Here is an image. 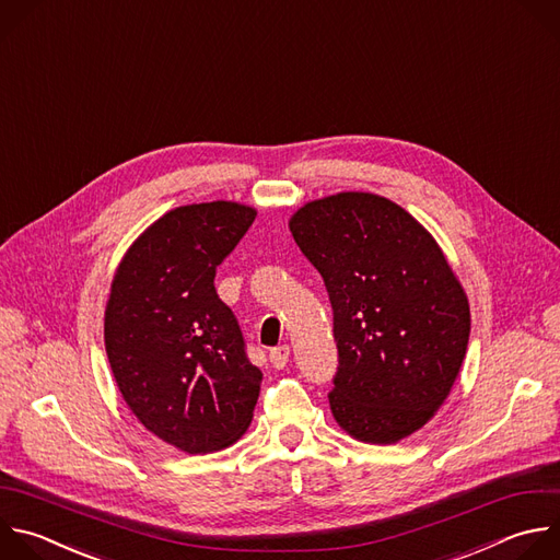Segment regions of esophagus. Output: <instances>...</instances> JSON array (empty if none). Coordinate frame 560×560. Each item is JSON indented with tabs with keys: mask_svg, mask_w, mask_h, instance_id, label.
<instances>
[{
	"mask_svg": "<svg viewBox=\"0 0 560 560\" xmlns=\"http://www.w3.org/2000/svg\"><path fill=\"white\" fill-rule=\"evenodd\" d=\"M288 358H290V347L288 345H279L270 351V362L275 369H283L288 364Z\"/></svg>",
	"mask_w": 560,
	"mask_h": 560,
	"instance_id": "34e87169",
	"label": "esophagus"
}]
</instances>
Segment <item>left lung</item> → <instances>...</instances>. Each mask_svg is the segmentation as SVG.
<instances>
[{"label":"left lung","instance_id":"1","mask_svg":"<svg viewBox=\"0 0 560 560\" xmlns=\"http://www.w3.org/2000/svg\"><path fill=\"white\" fill-rule=\"evenodd\" d=\"M290 231L334 310L336 424L396 444L448 398L470 336L468 296L433 235L396 202L345 191L303 205Z\"/></svg>","mask_w":560,"mask_h":560}]
</instances>
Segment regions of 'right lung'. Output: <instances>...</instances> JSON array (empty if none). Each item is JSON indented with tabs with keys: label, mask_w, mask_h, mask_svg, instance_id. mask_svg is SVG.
<instances>
[{
	"label": "right lung",
	"mask_w": 560,
	"mask_h": 560,
	"mask_svg": "<svg viewBox=\"0 0 560 560\" xmlns=\"http://www.w3.org/2000/svg\"><path fill=\"white\" fill-rule=\"evenodd\" d=\"M237 202L177 207L120 259L107 307L105 349L118 392L162 442L205 455L250 427L261 371L215 292V270L255 222Z\"/></svg>",
	"instance_id": "1"
}]
</instances>
